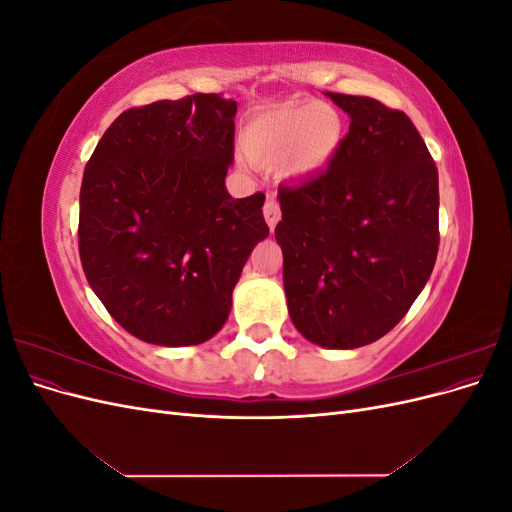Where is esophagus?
Wrapping results in <instances>:
<instances>
[{
    "label": "esophagus",
    "instance_id": "obj_1",
    "mask_svg": "<svg viewBox=\"0 0 512 512\" xmlns=\"http://www.w3.org/2000/svg\"><path fill=\"white\" fill-rule=\"evenodd\" d=\"M262 215H265V220L269 224V228L273 230L275 224L282 220V209H280V203L277 200H267L265 207H262Z\"/></svg>",
    "mask_w": 512,
    "mask_h": 512
}]
</instances>
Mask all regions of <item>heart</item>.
Segmentation results:
<instances>
[{"instance_id": "1", "label": "heart", "mask_w": 512, "mask_h": 512, "mask_svg": "<svg viewBox=\"0 0 512 512\" xmlns=\"http://www.w3.org/2000/svg\"><path fill=\"white\" fill-rule=\"evenodd\" d=\"M344 138V121L333 106L301 102L271 108L245 130L247 158L262 166L284 160L288 175L307 177L327 166Z\"/></svg>"}]
</instances>
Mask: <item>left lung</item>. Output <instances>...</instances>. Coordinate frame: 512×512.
I'll use <instances>...</instances> for the list:
<instances>
[{
  "instance_id": "left-lung-1",
  "label": "left lung",
  "mask_w": 512,
  "mask_h": 512,
  "mask_svg": "<svg viewBox=\"0 0 512 512\" xmlns=\"http://www.w3.org/2000/svg\"><path fill=\"white\" fill-rule=\"evenodd\" d=\"M327 96L350 115L331 164L280 185L288 312L324 348H359L408 314L436 265L438 168L404 111Z\"/></svg>"
}]
</instances>
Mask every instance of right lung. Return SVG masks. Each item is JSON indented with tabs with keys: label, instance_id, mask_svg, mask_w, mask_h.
I'll return each instance as SVG.
<instances>
[{
	"label": "right lung",
	"instance_id": "1",
	"mask_svg": "<svg viewBox=\"0 0 512 512\" xmlns=\"http://www.w3.org/2000/svg\"><path fill=\"white\" fill-rule=\"evenodd\" d=\"M237 102L218 94L123 111L81 183L79 254L87 282L147 344L196 346L230 314L245 260L269 235L265 194L232 198Z\"/></svg>",
	"mask_w": 512,
	"mask_h": 512
}]
</instances>
